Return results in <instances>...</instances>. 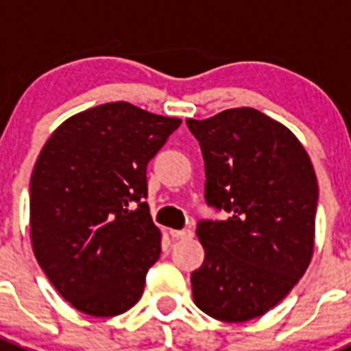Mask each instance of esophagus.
Wrapping results in <instances>:
<instances>
[{
    "label": "esophagus",
    "instance_id": "34e87169",
    "mask_svg": "<svg viewBox=\"0 0 351 351\" xmlns=\"http://www.w3.org/2000/svg\"><path fill=\"white\" fill-rule=\"evenodd\" d=\"M169 234H171V238H175V239H190V238H193L192 229H182V231L171 229V231H169Z\"/></svg>",
    "mask_w": 351,
    "mask_h": 351
}]
</instances>
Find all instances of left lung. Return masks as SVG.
<instances>
[{
  "instance_id": "left-lung-1",
  "label": "left lung",
  "mask_w": 351,
  "mask_h": 351,
  "mask_svg": "<svg viewBox=\"0 0 351 351\" xmlns=\"http://www.w3.org/2000/svg\"><path fill=\"white\" fill-rule=\"evenodd\" d=\"M205 162V202L229 212L200 221L205 250L192 274L193 302L210 317L244 323L277 306L314 251L317 178L284 123L250 107L186 119Z\"/></svg>"
}]
</instances>
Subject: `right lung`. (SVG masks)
<instances>
[{
	"label": "right lung",
	"mask_w": 351,
	"mask_h": 351,
	"mask_svg": "<svg viewBox=\"0 0 351 351\" xmlns=\"http://www.w3.org/2000/svg\"><path fill=\"white\" fill-rule=\"evenodd\" d=\"M182 120L127 101L64 120L30 178V239L62 299L95 317L139 302L161 253L149 214L146 168Z\"/></svg>",
	"instance_id": "obj_1"
}]
</instances>
